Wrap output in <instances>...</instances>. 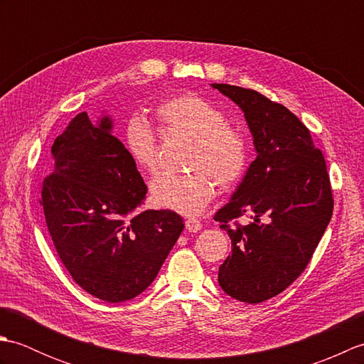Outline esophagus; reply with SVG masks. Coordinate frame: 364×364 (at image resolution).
Returning a JSON list of instances; mask_svg holds the SVG:
<instances>
[{"instance_id":"1","label":"esophagus","mask_w":364,"mask_h":364,"mask_svg":"<svg viewBox=\"0 0 364 364\" xmlns=\"http://www.w3.org/2000/svg\"><path fill=\"white\" fill-rule=\"evenodd\" d=\"M184 223H186V230L191 231V233H197V231L202 230V223L197 219H188Z\"/></svg>"}]
</instances>
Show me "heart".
Instances as JSON below:
<instances>
[{
    "instance_id": "b5f03b06",
    "label": "heart",
    "mask_w": 364,
    "mask_h": 364,
    "mask_svg": "<svg viewBox=\"0 0 364 364\" xmlns=\"http://www.w3.org/2000/svg\"><path fill=\"white\" fill-rule=\"evenodd\" d=\"M162 131L192 141L189 164L194 172L184 176L162 175L150 186L154 206L183 215H198L215 194V181L235 183L247 164L244 136L205 98L183 94L166 100L154 112ZM125 146L134 164L145 173L158 167V145L151 128L141 119L125 129Z\"/></svg>"
}]
</instances>
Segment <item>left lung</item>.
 <instances>
[{"label":"left lung","mask_w":364,"mask_h":364,"mask_svg":"<svg viewBox=\"0 0 364 364\" xmlns=\"http://www.w3.org/2000/svg\"><path fill=\"white\" fill-rule=\"evenodd\" d=\"M211 86L244 112L257 151L214 215L231 239L219 286L236 300L259 304L288 288L310 262L333 213L330 178L310 131L283 105L257 90ZM237 217L250 222L231 228Z\"/></svg>","instance_id":"1"}]
</instances>
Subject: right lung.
I'll list each match as a JSON object with an SVG mask.
<instances>
[{
	"label": "right lung",
	"instance_id": "add662e5",
	"mask_svg": "<svg viewBox=\"0 0 364 364\" xmlns=\"http://www.w3.org/2000/svg\"><path fill=\"white\" fill-rule=\"evenodd\" d=\"M114 120L81 112L51 146L42 205L60 261L84 291L119 304L156 278L184 223L168 210H145L146 186L117 137Z\"/></svg>",
	"mask_w": 364,
	"mask_h": 364
}]
</instances>
